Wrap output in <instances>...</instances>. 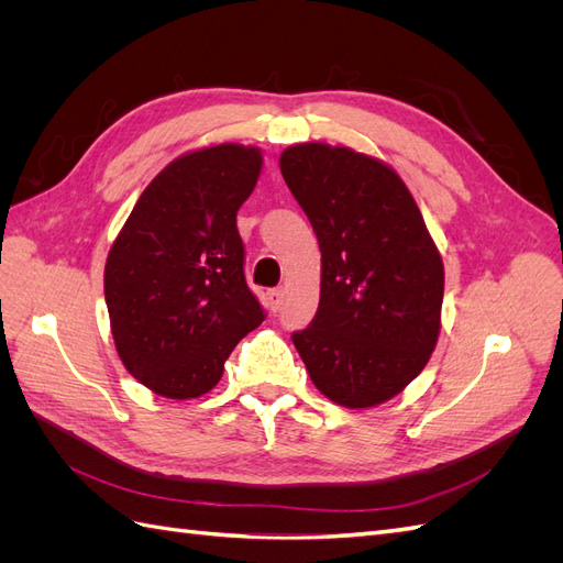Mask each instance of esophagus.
I'll return each mask as SVG.
<instances>
[{
  "instance_id": "34e87169",
  "label": "esophagus",
  "mask_w": 563,
  "mask_h": 563,
  "mask_svg": "<svg viewBox=\"0 0 563 563\" xmlns=\"http://www.w3.org/2000/svg\"><path fill=\"white\" fill-rule=\"evenodd\" d=\"M267 298H269V305H272V310H282V305H284V298H286V288L284 286H277V288H272V291L267 294Z\"/></svg>"
}]
</instances>
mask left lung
<instances>
[{
  "label": "left lung",
  "instance_id": "obj_1",
  "mask_svg": "<svg viewBox=\"0 0 563 563\" xmlns=\"http://www.w3.org/2000/svg\"><path fill=\"white\" fill-rule=\"evenodd\" d=\"M282 176L319 240L321 294L294 345L321 395L347 408L391 399L428 364L444 263L404 180L350 147L302 143Z\"/></svg>",
  "mask_w": 563,
  "mask_h": 563
}]
</instances>
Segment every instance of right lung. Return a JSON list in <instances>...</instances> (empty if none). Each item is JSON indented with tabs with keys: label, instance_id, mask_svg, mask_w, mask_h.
I'll return each mask as SVG.
<instances>
[{
	"label": "right lung",
	"instance_id": "add662e5",
	"mask_svg": "<svg viewBox=\"0 0 563 563\" xmlns=\"http://www.w3.org/2000/svg\"><path fill=\"white\" fill-rule=\"evenodd\" d=\"M261 166L258 147L236 143L178 157L145 187L110 249L106 302L119 360L162 397L207 395L265 319L236 230Z\"/></svg>",
	"mask_w": 563,
	"mask_h": 563
}]
</instances>
